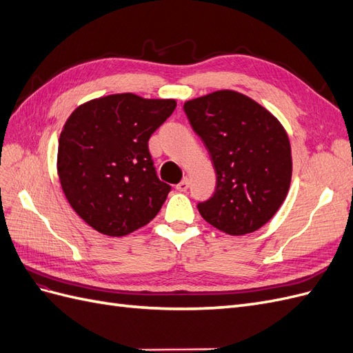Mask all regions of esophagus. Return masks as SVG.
<instances>
[{
  "mask_svg": "<svg viewBox=\"0 0 353 353\" xmlns=\"http://www.w3.org/2000/svg\"><path fill=\"white\" fill-rule=\"evenodd\" d=\"M188 187H190V179L187 176L183 178V181H181L179 184H176V190L178 191H187Z\"/></svg>",
  "mask_w": 353,
  "mask_h": 353,
  "instance_id": "34e87169",
  "label": "esophagus"
}]
</instances>
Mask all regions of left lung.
I'll use <instances>...</instances> for the list:
<instances>
[{
  "instance_id": "8db88e82",
  "label": "left lung",
  "mask_w": 353,
  "mask_h": 353,
  "mask_svg": "<svg viewBox=\"0 0 353 353\" xmlns=\"http://www.w3.org/2000/svg\"><path fill=\"white\" fill-rule=\"evenodd\" d=\"M184 112L216 172L213 196L200 215L230 236L263 227L290 188L292 150L274 114L237 91L221 90L185 101Z\"/></svg>"
}]
</instances>
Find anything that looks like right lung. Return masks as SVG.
I'll list each match as a JSON object with an SVG mask.
<instances>
[{"label": "right lung", "mask_w": 353, "mask_h": 353, "mask_svg": "<svg viewBox=\"0 0 353 353\" xmlns=\"http://www.w3.org/2000/svg\"><path fill=\"white\" fill-rule=\"evenodd\" d=\"M175 108V100L125 92L83 103L69 116L59 138V179L95 231L122 237L159 213L170 185L156 175L148 140Z\"/></svg>", "instance_id": "right-lung-1"}]
</instances>
